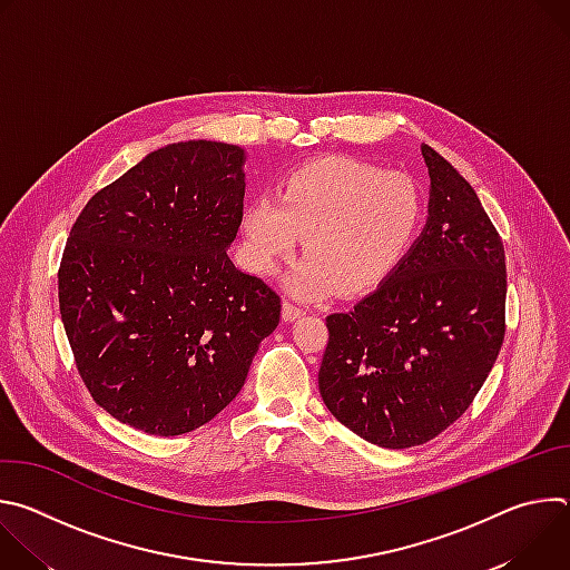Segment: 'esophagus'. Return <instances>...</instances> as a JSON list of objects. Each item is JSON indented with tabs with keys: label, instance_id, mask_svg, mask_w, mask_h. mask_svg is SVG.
I'll return each mask as SVG.
<instances>
[{
	"label": "esophagus",
	"instance_id": "1",
	"mask_svg": "<svg viewBox=\"0 0 570 570\" xmlns=\"http://www.w3.org/2000/svg\"><path fill=\"white\" fill-rule=\"evenodd\" d=\"M304 315V308L302 306H297V304H293V302H284L282 304V317L286 320V322H293V320H297V317H302Z\"/></svg>",
	"mask_w": 570,
	"mask_h": 570
}]
</instances>
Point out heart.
<instances>
[{
	"mask_svg": "<svg viewBox=\"0 0 570 570\" xmlns=\"http://www.w3.org/2000/svg\"><path fill=\"white\" fill-rule=\"evenodd\" d=\"M420 218V191L409 176L327 157L291 174L275 198L253 200L240 225L259 275H273L304 236L306 259L286 275V288L322 297L379 284L409 250Z\"/></svg>",
	"mask_w": 570,
	"mask_h": 570,
	"instance_id": "b5f03b06",
	"label": "heart"
}]
</instances>
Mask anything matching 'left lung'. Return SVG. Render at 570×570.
I'll return each mask as SVG.
<instances>
[{"mask_svg": "<svg viewBox=\"0 0 570 570\" xmlns=\"http://www.w3.org/2000/svg\"><path fill=\"white\" fill-rule=\"evenodd\" d=\"M429 218L376 291L327 315L322 401L358 438L420 446L446 431L490 376L505 338V248L473 187L422 146Z\"/></svg>", "mask_w": 570, "mask_h": 570, "instance_id": "obj_1", "label": "left lung"}]
</instances>
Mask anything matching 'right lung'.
Returning <instances> with one entry per match:
<instances>
[{"label":"right lung","instance_id":"obj_1","mask_svg":"<svg viewBox=\"0 0 570 570\" xmlns=\"http://www.w3.org/2000/svg\"><path fill=\"white\" fill-rule=\"evenodd\" d=\"M243 161L223 141L157 148L69 232L58 302L78 374L106 413L148 435L214 420L279 324V295L227 257Z\"/></svg>","mask_w":570,"mask_h":570}]
</instances>
